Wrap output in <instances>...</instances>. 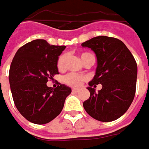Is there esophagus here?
<instances>
[{"label": "esophagus", "mask_w": 149, "mask_h": 149, "mask_svg": "<svg viewBox=\"0 0 149 149\" xmlns=\"http://www.w3.org/2000/svg\"><path fill=\"white\" fill-rule=\"evenodd\" d=\"M72 92H73V93H77V92L78 91V89H72Z\"/></svg>", "instance_id": "1"}]
</instances>
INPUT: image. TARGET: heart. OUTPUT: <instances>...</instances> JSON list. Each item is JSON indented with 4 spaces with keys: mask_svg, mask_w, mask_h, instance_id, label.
I'll return each mask as SVG.
<instances>
[{
    "mask_svg": "<svg viewBox=\"0 0 149 149\" xmlns=\"http://www.w3.org/2000/svg\"><path fill=\"white\" fill-rule=\"evenodd\" d=\"M91 55H92V54L89 53L81 54V58L83 63H85L86 60L88 58V57H90ZM66 58V54H62L58 58L57 68L59 71H63L65 68ZM85 79L86 78L83 76H81V75L75 74V73H69V74L66 75L63 78V83H65L67 86H69L71 87H78L82 84L83 81H85Z\"/></svg>",
    "mask_w": 149,
    "mask_h": 149,
    "instance_id": "b5f03b06",
    "label": "heart"
}]
</instances>
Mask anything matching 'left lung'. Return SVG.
Wrapping results in <instances>:
<instances>
[{
	"label": "left lung",
	"mask_w": 149,
	"mask_h": 149,
	"mask_svg": "<svg viewBox=\"0 0 149 149\" xmlns=\"http://www.w3.org/2000/svg\"><path fill=\"white\" fill-rule=\"evenodd\" d=\"M81 45L91 48L97 58L95 75L87 87L91 95L83 107L98 121H115L128 110L134 100L137 80L135 59L125 44L114 37L96 36ZM95 84L102 85L98 93L91 87Z\"/></svg>",
	"instance_id": "left-lung-1"
}]
</instances>
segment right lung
<instances>
[{
  "label": "right lung",
  "instance_id": "1",
  "mask_svg": "<svg viewBox=\"0 0 149 149\" xmlns=\"http://www.w3.org/2000/svg\"><path fill=\"white\" fill-rule=\"evenodd\" d=\"M64 45H52L37 39L20 47L12 60L9 81L15 106L21 115L34 124H46L63 108L70 87L59 84L48 87V79L58 74L57 61Z\"/></svg>",
  "mask_w": 149,
  "mask_h": 149
}]
</instances>
